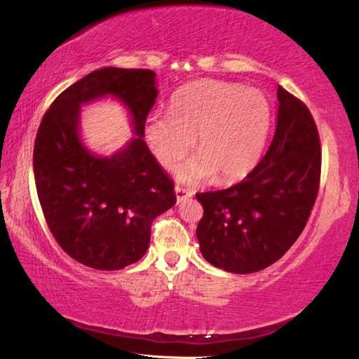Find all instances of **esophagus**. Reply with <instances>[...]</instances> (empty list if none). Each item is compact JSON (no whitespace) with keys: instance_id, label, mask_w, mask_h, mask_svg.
Wrapping results in <instances>:
<instances>
[{"instance_id":"obj_1","label":"esophagus","mask_w":359,"mask_h":359,"mask_svg":"<svg viewBox=\"0 0 359 359\" xmlns=\"http://www.w3.org/2000/svg\"><path fill=\"white\" fill-rule=\"evenodd\" d=\"M175 197H177V203H182V202H185L187 199H189V197H191L193 194H191V191H188L187 188H182V187H175Z\"/></svg>"}]
</instances>
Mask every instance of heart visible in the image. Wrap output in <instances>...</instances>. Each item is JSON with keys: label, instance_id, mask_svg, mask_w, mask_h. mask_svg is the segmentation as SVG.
<instances>
[{"label": "heart", "instance_id": "heart-1", "mask_svg": "<svg viewBox=\"0 0 359 359\" xmlns=\"http://www.w3.org/2000/svg\"><path fill=\"white\" fill-rule=\"evenodd\" d=\"M271 106L264 93L216 80L189 83L174 94L170 112L144 121V137L163 168L179 163L194 147L201 152L180 168L182 182L215 177L231 184L253 171L265 147Z\"/></svg>", "mask_w": 359, "mask_h": 359}]
</instances>
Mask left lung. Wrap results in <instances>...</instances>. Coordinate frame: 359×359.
Instances as JSON below:
<instances>
[{
  "label": "left lung",
  "mask_w": 359,
  "mask_h": 359,
  "mask_svg": "<svg viewBox=\"0 0 359 359\" xmlns=\"http://www.w3.org/2000/svg\"><path fill=\"white\" fill-rule=\"evenodd\" d=\"M278 117L264 158L245 179L197 193L203 216L197 241L207 261L230 273L264 270L299 238L321 179V144L309 108L278 88Z\"/></svg>",
  "instance_id": "1"
}]
</instances>
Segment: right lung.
<instances>
[{
    "label": "right lung",
    "mask_w": 359,
    "mask_h": 359,
    "mask_svg": "<svg viewBox=\"0 0 359 359\" xmlns=\"http://www.w3.org/2000/svg\"><path fill=\"white\" fill-rule=\"evenodd\" d=\"M157 94L154 71L103 67L65 89L38 128L34 174L44 219L58 245L90 269L120 270L142 259L152 220L177 201L143 140ZM106 95L132 112L136 137L100 158L79 140V106Z\"/></svg>",
    "instance_id": "right-lung-1"
}]
</instances>
